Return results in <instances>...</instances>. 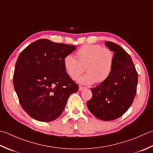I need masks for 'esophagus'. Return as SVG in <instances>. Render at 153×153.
Wrapping results in <instances>:
<instances>
[{"label":"esophagus","instance_id":"obj_1","mask_svg":"<svg viewBox=\"0 0 153 153\" xmlns=\"http://www.w3.org/2000/svg\"><path fill=\"white\" fill-rule=\"evenodd\" d=\"M87 88H85V87H83V86H79V91H82L83 90H84V89H86Z\"/></svg>","mask_w":153,"mask_h":153}]
</instances>
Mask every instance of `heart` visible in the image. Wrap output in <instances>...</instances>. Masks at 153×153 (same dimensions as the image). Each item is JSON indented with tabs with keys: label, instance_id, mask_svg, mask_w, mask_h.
<instances>
[{
	"label": "heart",
	"instance_id": "b5f03b06",
	"mask_svg": "<svg viewBox=\"0 0 153 153\" xmlns=\"http://www.w3.org/2000/svg\"><path fill=\"white\" fill-rule=\"evenodd\" d=\"M77 59L71 55L65 56L63 64L71 79H76L83 71L87 73L77 78V82L84 85H91L105 81L112 72L115 56L111 50L98 44H85L77 51Z\"/></svg>",
	"mask_w": 153,
	"mask_h": 153
}]
</instances>
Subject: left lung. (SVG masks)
Instances as JSON below:
<instances>
[{"instance_id": "left-lung-1", "label": "left lung", "mask_w": 153, "mask_h": 153, "mask_svg": "<svg viewBox=\"0 0 153 153\" xmlns=\"http://www.w3.org/2000/svg\"><path fill=\"white\" fill-rule=\"evenodd\" d=\"M105 46L114 52V66L109 77L91 88L92 97L87 103L89 110L102 121L120 117L132 105L137 92L138 75L131 56L114 42Z\"/></svg>"}]
</instances>
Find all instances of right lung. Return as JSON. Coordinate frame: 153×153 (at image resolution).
<instances>
[{
	"mask_svg": "<svg viewBox=\"0 0 153 153\" xmlns=\"http://www.w3.org/2000/svg\"><path fill=\"white\" fill-rule=\"evenodd\" d=\"M73 45L40 39L20 53L15 65L13 84L23 109L36 120L50 122L59 117L71 94L79 87L63 64Z\"/></svg>",
	"mask_w": 153,
	"mask_h": 153,
	"instance_id": "1",
	"label": "right lung"
}]
</instances>
